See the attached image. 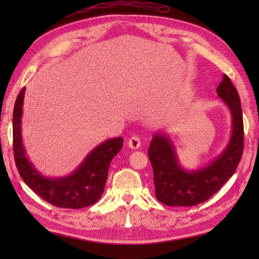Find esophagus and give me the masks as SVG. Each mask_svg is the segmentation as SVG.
Returning <instances> with one entry per match:
<instances>
[{"mask_svg": "<svg viewBox=\"0 0 259 259\" xmlns=\"http://www.w3.org/2000/svg\"><path fill=\"white\" fill-rule=\"evenodd\" d=\"M141 145V140L138 136H134L128 140V147L131 149H138Z\"/></svg>", "mask_w": 259, "mask_h": 259, "instance_id": "1", "label": "esophagus"}]
</instances>
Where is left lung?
<instances>
[{"label":"left lung","instance_id":"1","mask_svg":"<svg viewBox=\"0 0 259 259\" xmlns=\"http://www.w3.org/2000/svg\"><path fill=\"white\" fill-rule=\"evenodd\" d=\"M233 119L232 137L222 155L206 167L186 171L166 135H155L148 149L157 199L167 206L189 207L208 200L237 169L244 150V122L239 95L226 74L217 88Z\"/></svg>","mask_w":259,"mask_h":259}]
</instances>
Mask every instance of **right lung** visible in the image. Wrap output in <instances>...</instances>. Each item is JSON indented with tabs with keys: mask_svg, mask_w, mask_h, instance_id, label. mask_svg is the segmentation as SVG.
Returning a JSON list of instances; mask_svg holds the SVG:
<instances>
[{
	"mask_svg": "<svg viewBox=\"0 0 259 259\" xmlns=\"http://www.w3.org/2000/svg\"><path fill=\"white\" fill-rule=\"evenodd\" d=\"M25 88L19 93L13 110V151L21 178L43 200L59 208L79 209L100 199L108 178L110 162L122 149L121 137L96 147L74 172L62 178H48L32 166L22 144L21 118Z\"/></svg>",
	"mask_w": 259,
	"mask_h": 259,
	"instance_id": "right-lung-1",
	"label": "right lung"
}]
</instances>
